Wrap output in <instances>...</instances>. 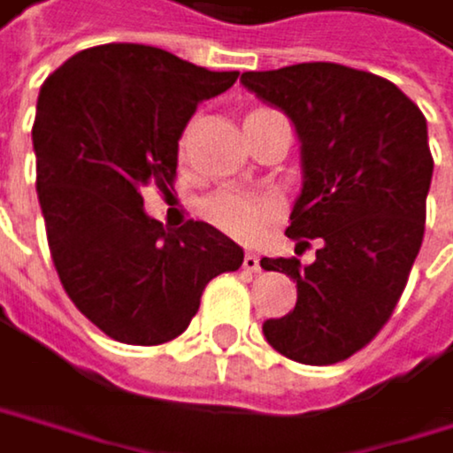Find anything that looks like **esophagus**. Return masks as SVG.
Returning a JSON list of instances; mask_svg holds the SVG:
<instances>
[{
    "instance_id": "obj_1",
    "label": "esophagus",
    "mask_w": 453,
    "mask_h": 453,
    "mask_svg": "<svg viewBox=\"0 0 453 453\" xmlns=\"http://www.w3.org/2000/svg\"><path fill=\"white\" fill-rule=\"evenodd\" d=\"M244 269L247 272H260V257L255 252H247L244 255Z\"/></svg>"
}]
</instances>
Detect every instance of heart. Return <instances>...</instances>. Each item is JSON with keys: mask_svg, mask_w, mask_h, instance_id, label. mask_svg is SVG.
<instances>
[{"mask_svg": "<svg viewBox=\"0 0 453 453\" xmlns=\"http://www.w3.org/2000/svg\"><path fill=\"white\" fill-rule=\"evenodd\" d=\"M203 214L219 231L236 239H255L264 225L274 217V203L269 198L250 196L242 189H222L203 201Z\"/></svg>", "mask_w": 453, "mask_h": 453, "instance_id": "heart-1", "label": "heart"}]
</instances>
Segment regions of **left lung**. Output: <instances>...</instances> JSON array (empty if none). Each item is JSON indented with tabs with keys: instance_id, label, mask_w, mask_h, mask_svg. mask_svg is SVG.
I'll list each match as a JSON object with an SVG mask.
<instances>
[{
	"instance_id": "left-lung-1",
	"label": "left lung",
	"mask_w": 453,
	"mask_h": 453,
	"mask_svg": "<svg viewBox=\"0 0 453 453\" xmlns=\"http://www.w3.org/2000/svg\"><path fill=\"white\" fill-rule=\"evenodd\" d=\"M302 143V193L288 239L315 260L264 257L296 282L293 312L264 323L269 345L302 364H337L391 318L421 250L432 154L418 105L380 75L334 62L244 73Z\"/></svg>"
}]
</instances>
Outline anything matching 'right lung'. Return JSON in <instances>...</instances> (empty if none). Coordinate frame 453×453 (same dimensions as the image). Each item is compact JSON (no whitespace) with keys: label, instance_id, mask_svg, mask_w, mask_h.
<instances>
[{"label":"right lung","instance_id":"1","mask_svg":"<svg viewBox=\"0 0 453 453\" xmlns=\"http://www.w3.org/2000/svg\"><path fill=\"white\" fill-rule=\"evenodd\" d=\"M239 73H211L163 48L108 42L78 50L40 89L32 143L37 198L59 280L111 340L179 337L244 250L214 225L181 228L143 211V189L173 187L179 138L198 103Z\"/></svg>","mask_w":453,"mask_h":453}]
</instances>
